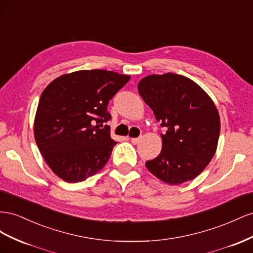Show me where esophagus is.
<instances>
[{"instance_id": "34e87169", "label": "esophagus", "mask_w": 253, "mask_h": 253, "mask_svg": "<svg viewBox=\"0 0 253 253\" xmlns=\"http://www.w3.org/2000/svg\"><path fill=\"white\" fill-rule=\"evenodd\" d=\"M130 141L132 144H138L141 141V138H131Z\"/></svg>"}]
</instances>
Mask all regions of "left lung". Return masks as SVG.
<instances>
[{"instance_id": "1", "label": "left lung", "mask_w": 253, "mask_h": 253, "mask_svg": "<svg viewBox=\"0 0 253 253\" xmlns=\"http://www.w3.org/2000/svg\"><path fill=\"white\" fill-rule=\"evenodd\" d=\"M138 90L167 128L161 153L145 163L147 169L169 184L196 178L217 148L220 121L213 100L196 83L174 73L144 77Z\"/></svg>"}]
</instances>
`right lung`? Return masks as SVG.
I'll return each instance as SVG.
<instances>
[{"label":"right lung","mask_w":253,"mask_h":253,"mask_svg":"<svg viewBox=\"0 0 253 253\" xmlns=\"http://www.w3.org/2000/svg\"><path fill=\"white\" fill-rule=\"evenodd\" d=\"M130 76L106 70L62 75L42 92L34 133L41 155L64 181L81 182L108 162L117 142L110 136L109 100Z\"/></svg>","instance_id":"1"}]
</instances>
